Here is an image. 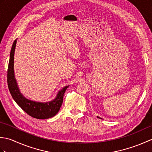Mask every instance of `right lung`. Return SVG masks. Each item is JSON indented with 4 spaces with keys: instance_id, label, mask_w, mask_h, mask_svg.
<instances>
[{
    "instance_id": "1",
    "label": "right lung",
    "mask_w": 152,
    "mask_h": 152,
    "mask_svg": "<svg viewBox=\"0 0 152 152\" xmlns=\"http://www.w3.org/2000/svg\"><path fill=\"white\" fill-rule=\"evenodd\" d=\"M17 40L13 43L7 72V82L9 91L15 102L20 106L27 114L37 119H45L56 115L59 111L63 102L64 92L69 86H66L58 93L57 97L49 102H37L27 99L19 92L17 82L14 77V51Z\"/></svg>"
}]
</instances>
